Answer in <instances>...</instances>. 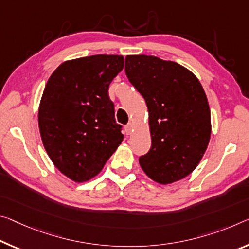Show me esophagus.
I'll list each match as a JSON object with an SVG mask.
<instances>
[{
	"label": "esophagus",
	"instance_id": "esophagus-1",
	"mask_svg": "<svg viewBox=\"0 0 249 249\" xmlns=\"http://www.w3.org/2000/svg\"><path fill=\"white\" fill-rule=\"evenodd\" d=\"M125 133L126 135H131L133 133V123H128L125 126Z\"/></svg>",
	"mask_w": 249,
	"mask_h": 249
}]
</instances>
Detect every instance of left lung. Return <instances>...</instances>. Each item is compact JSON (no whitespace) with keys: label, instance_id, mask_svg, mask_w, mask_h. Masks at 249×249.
I'll return each instance as SVG.
<instances>
[{"label":"left lung","instance_id":"left-lung-1","mask_svg":"<svg viewBox=\"0 0 249 249\" xmlns=\"http://www.w3.org/2000/svg\"><path fill=\"white\" fill-rule=\"evenodd\" d=\"M125 73L148 108L152 146L140 157L149 178L172 184L191 174L210 143L211 109L191 71L152 55H127Z\"/></svg>","mask_w":249,"mask_h":249}]
</instances>
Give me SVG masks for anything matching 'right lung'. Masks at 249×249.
I'll return each mask as SVG.
<instances>
[{
    "mask_svg": "<svg viewBox=\"0 0 249 249\" xmlns=\"http://www.w3.org/2000/svg\"><path fill=\"white\" fill-rule=\"evenodd\" d=\"M123 68L122 55H92L62 63L46 83L41 139L55 167L76 183L95 177L124 139L108 97Z\"/></svg>",
    "mask_w": 249,
    "mask_h": 249,
    "instance_id": "add662e5",
    "label": "right lung"
}]
</instances>
